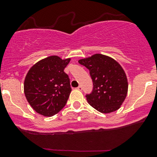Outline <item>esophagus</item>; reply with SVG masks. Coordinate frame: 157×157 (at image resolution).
I'll use <instances>...</instances> for the list:
<instances>
[{
	"mask_svg": "<svg viewBox=\"0 0 157 157\" xmlns=\"http://www.w3.org/2000/svg\"><path fill=\"white\" fill-rule=\"evenodd\" d=\"M77 90H80V91H81V90H83V88H82V86H77Z\"/></svg>",
	"mask_w": 157,
	"mask_h": 157,
	"instance_id": "obj_1",
	"label": "esophagus"
}]
</instances>
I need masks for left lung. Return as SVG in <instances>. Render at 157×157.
<instances>
[{
    "mask_svg": "<svg viewBox=\"0 0 157 157\" xmlns=\"http://www.w3.org/2000/svg\"><path fill=\"white\" fill-rule=\"evenodd\" d=\"M90 71L93 90L86 94L88 103L102 113L118 110L128 93V80L124 70L115 60L96 54L79 61Z\"/></svg>",
    "mask_w": 157,
    "mask_h": 157,
    "instance_id": "1",
    "label": "left lung"
}]
</instances>
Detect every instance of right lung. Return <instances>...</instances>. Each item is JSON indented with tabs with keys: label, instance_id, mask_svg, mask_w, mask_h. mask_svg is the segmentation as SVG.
Returning <instances> with one entry per match:
<instances>
[{
	"label": "right lung",
	"instance_id": "1",
	"mask_svg": "<svg viewBox=\"0 0 157 157\" xmlns=\"http://www.w3.org/2000/svg\"><path fill=\"white\" fill-rule=\"evenodd\" d=\"M71 59L48 57L30 68L24 81V93L33 109L50 117L64 106L71 92L70 78L64 71Z\"/></svg>",
	"mask_w": 157,
	"mask_h": 157
}]
</instances>
